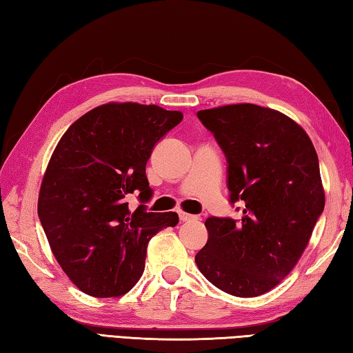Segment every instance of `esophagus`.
<instances>
[{"label": "esophagus", "instance_id": "obj_1", "mask_svg": "<svg viewBox=\"0 0 353 353\" xmlns=\"http://www.w3.org/2000/svg\"><path fill=\"white\" fill-rule=\"evenodd\" d=\"M179 219H181V221H197L199 216L181 211V212H179Z\"/></svg>", "mask_w": 353, "mask_h": 353}]
</instances>
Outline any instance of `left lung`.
Masks as SVG:
<instances>
[{"label":"left lung","mask_w":353,"mask_h":353,"mask_svg":"<svg viewBox=\"0 0 353 353\" xmlns=\"http://www.w3.org/2000/svg\"><path fill=\"white\" fill-rule=\"evenodd\" d=\"M197 117L226 156L229 203L243 214L209 216L196 264L228 294L261 296L294 268L325 209L316 148L292 119L256 104Z\"/></svg>","instance_id":"obj_1"}]
</instances>
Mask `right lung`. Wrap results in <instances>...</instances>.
<instances>
[{"label": "right lung", "instance_id": "right-lung-1", "mask_svg": "<svg viewBox=\"0 0 353 353\" xmlns=\"http://www.w3.org/2000/svg\"><path fill=\"white\" fill-rule=\"evenodd\" d=\"M154 104L108 103L80 117L52 153L37 214L63 272L94 297L125 294L144 272L147 244L176 212H147L145 165L153 147L182 121ZM141 205L128 206L131 194Z\"/></svg>", "mask_w": 353, "mask_h": 353}]
</instances>
